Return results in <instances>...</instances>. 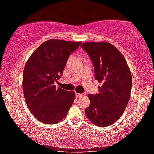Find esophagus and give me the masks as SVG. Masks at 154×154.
<instances>
[{
  "instance_id": "34e87169",
  "label": "esophagus",
  "mask_w": 154,
  "mask_h": 154,
  "mask_svg": "<svg viewBox=\"0 0 154 154\" xmlns=\"http://www.w3.org/2000/svg\"><path fill=\"white\" fill-rule=\"evenodd\" d=\"M75 94H76V95L77 96V97H81V96L85 95V93H78V92H76Z\"/></svg>"
}]
</instances>
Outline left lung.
Here are the masks:
<instances>
[{
  "mask_svg": "<svg viewBox=\"0 0 154 154\" xmlns=\"http://www.w3.org/2000/svg\"><path fill=\"white\" fill-rule=\"evenodd\" d=\"M81 47L93 64L95 79L102 84L97 94L88 95L90 104L85 114L94 125L109 126L119 119L128 103L130 69L122 54L108 42H86Z\"/></svg>",
  "mask_w": 154,
  "mask_h": 154,
  "instance_id": "1",
  "label": "left lung"
}]
</instances>
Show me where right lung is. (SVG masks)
<instances>
[{
    "instance_id": "add662e5",
    "label": "right lung",
    "mask_w": 154,
    "mask_h": 154,
    "mask_svg": "<svg viewBox=\"0 0 154 154\" xmlns=\"http://www.w3.org/2000/svg\"><path fill=\"white\" fill-rule=\"evenodd\" d=\"M81 42L50 39L31 54L24 67L23 89L30 112L42 123L55 124L65 118L73 104L74 92L56 88L67 59Z\"/></svg>"
}]
</instances>
